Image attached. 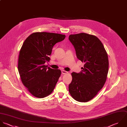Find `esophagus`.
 Wrapping results in <instances>:
<instances>
[{
	"label": "esophagus",
	"instance_id": "esophagus-1",
	"mask_svg": "<svg viewBox=\"0 0 127 127\" xmlns=\"http://www.w3.org/2000/svg\"><path fill=\"white\" fill-rule=\"evenodd\" d=\"M67 73H68V72L66 71H64V70L62 71V74H67Z\"/></svg>",
	"mask_w": 127,
	"mask_h": 127
}]
</instances>
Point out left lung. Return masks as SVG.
I'll use <instances>...</instances> for the list:
<instances>
[{"instance_id": "8db88e82", "label": "left lung", "mask_w": 127, "mask_h": 127, "mask_svg": "<svg viewBox=\"0 0 127 127\" xmlns=\"http://www.w3.org/2000/svg\"><path fill=\"white\" fill-rule=\"evenodd\" d=\"M77 58L85 63L79 73H72L69 91L79 102L92 100L103 88L107 79L109 61L105 48L98 37L86 33L70 34Z\"/></svg>"}]
</instances>
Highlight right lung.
<instances>
[{
  "mask_svg": "<svg viewBox=\"0 0 127 127\" xmlns=\"http://www.w3.org/2000/svg\"><path fill=\"white\" fill-rule=\"evenodd\" d=\"M65 35L47 32H36L24 41L20 49L18 69L21 81L34 96L43 98L54 90L61 74L59 69L44 65L50 60L53 46L62 41Z\"/></svg>",
  "mask_w": 127,
  "mask_h": 127,
  "instance_id": "right-lung-1",
  "label": "right lung"
}]
</instances>
